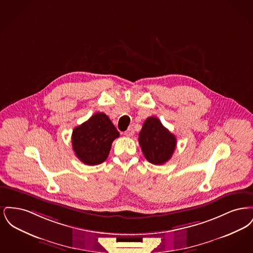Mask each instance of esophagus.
<instances>
[{
    "mask_svg": "<svg viewBox=\"0 0 253 253\" xmlns=\"http://www.w3.org/2000/svg\"><path fill=\"white\" fill-rule=\"evenodd\" d=\"M133 129H132V127H129L128 129H127V131L124 132V134L126 135V136H132V134H133Z\"/></svg>",
    "mask_w": 253,
    "mask_h": 253,
    "instance_id": "34e87169",
    "label": "esophagus"
}]
</instances>
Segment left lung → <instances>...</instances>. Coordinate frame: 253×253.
Returning a JSON list of instances; mask_svg holds the SVG:
<instances>
[{"label": "left lung", "instance_id": "1", "mask_svg": "<svg viewBox=\"0 0 253 253\" xmlns=\"http://www.w3.org/2000/svg\"><path fill=\"white\" fill-rule=\"evenodd\" d=\"M138 142L145 158L152 164L162 165L171 157L176 138L156 117H149L138 134Z\"/></svg>", "mask_w": 253, "mask_h": 253}]
</instances>
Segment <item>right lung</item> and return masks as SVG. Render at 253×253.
<instances>
[{
	"label": "right lung",
	"mask_w": 253,
	"mask_h": 253,
	"mask_svg": "<svg viewBox=\"0 0 253 253\" xmlns=\"http://www.w3.org/2000/svg\"><path fill=\"white\" fill-rule=\"evenodd\" d=\"M120 136L104 113H96L72 132L73 150L86 165H98L108 157L113 141Z\"/></svg>",
	"instance_id": "1"
}]
</instances>
